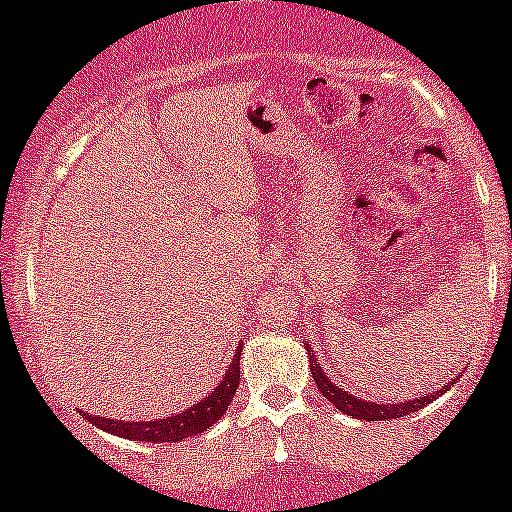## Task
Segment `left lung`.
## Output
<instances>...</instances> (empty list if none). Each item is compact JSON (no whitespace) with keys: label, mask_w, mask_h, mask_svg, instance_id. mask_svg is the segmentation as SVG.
Here are the masks:
<instances>
[{"label":"left lung","mask_w":512,"mask_h":512,"mask_svg":"<svg viewBox=\"0 0 512 512\" xmlns=\"http://www.w3.org/2000/svg\"><path fill=\"white\" fill-rule=\"evenodd\" d=\"M305 349H308L310 373H313V380H315L317 390H320V395L330 399L334 407H337L339 411H344L346 416H354V419H363V421L399 419V416H407V414H411V411L424 409L426 404L433 402V399L440 397V395H445V390H450V385H455V380H457V378H452L450 383L443 387V390L431 392V395H421V397H416V399H404V402H397V404L366 402V399H358L356 395H351V392H346L344 387L334 385L332 380L327 378L325 370L320 368V363H317L315 354H310V349H313V346L305 344Z\"/></svg>","instance_id":"8db88e82"}]
</instances>
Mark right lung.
Masks as SVG:
<instances>
[{"label":"right lung","mask_w":512,"mask_h":512,"mask_svg":"<svg viewBox=\"0 0 512 512\" xmlns=\"http://www.w3.org/2000/svg\"><path fill=\"white\" fill-rule=\"evenodd\" d=\"M240 349L243 346H238L236 354H233L231 366L226 368L221 383L207 397H202L197 404L180 411V414L163 416V419L154 421H117L108 419V416L86 414V411H81V416L91 421L93 426L113 433V436L142 440V443H178V440L197 436V433L207 431L211 424H216L223 416V411L231 407L233 395H236L240 383Z\"/></svg>","instance_id":"obj_1"}]
</instances>
